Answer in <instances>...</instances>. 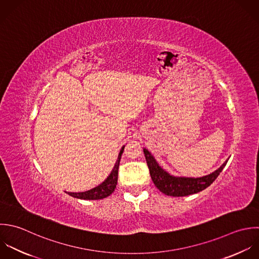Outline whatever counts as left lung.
Instances as JSON below:
<instances>
[{"label": "left lung", "mask_w": 259, "mask_h": 259, "mask_svg": "<svg viewBox=\"0 0 259 259\" xmlns=\"http://www.w3.org/2000/svg\"><path fill=\"white\" fill-rule=\"evenodd\" d=\"M144 154L153 184L161 193L172 197H185L205 190L218 178L227 163L224 162L216 171L203 178H177L164 171L148 150L144 149Z\"/></svg>", "instance_id": "8db88e82"}]
</instances>
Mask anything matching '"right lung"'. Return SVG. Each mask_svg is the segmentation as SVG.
<instances>
[{
  "mask_svg": "<svg viewBox=\"0 0 259 259\" xmlns=\"http://www.w3.org/2000/svg\"><path fill=\"white\" fill-rule=\"evenodd\" d=\"M123 151H124V147H122V149L120 150L116 164H115L113 170L111 171L110 176L107 178V180L104 183H102L100 186H98L90 191H87V192L67 193V194L73 198H77V199H81V200H100V199H104V198H107L108 196H110L115 191L116 186H117L118 169H119L120 159H121Z\"/></svg>",
  "mask_w": 259,
  "mask_h": 259,
  "instance_id": "obj_1",
  "label": "right lung"
}]
</instances>
